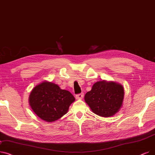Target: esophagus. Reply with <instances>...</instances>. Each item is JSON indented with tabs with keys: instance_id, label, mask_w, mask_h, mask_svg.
Here are the masks:
<instances>
[{
	"instance_id": "obj_1",
	"label": "esophagus",
	"mask_w": 155,
	"mask_h": 155,
	"mask_svg": "<svg viewBox=\"0 0 155 155\" xmlns=\"http://www.w3.org/2000/svg\"><path fill=\"white\" fill-rule=\"evenodd\" d=\"M84 93L78 94H77V95H76V98L77 99H82L84 97Z\"/></svg>"
}]
</instances>
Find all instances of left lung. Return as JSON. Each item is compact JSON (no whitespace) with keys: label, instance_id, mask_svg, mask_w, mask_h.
Returning <instances> with one entry per match:
<instances>
[{"label":"left lung","instance_id":"8db88e82","mask_svg":"<svg viewBox=\"0 0 155 155\" xmlns=\"http://www.w3.org/2000/svg\"><path fill=\"white\" fill-rule=\"evenodd\" d=\"M124 97L122 85L103 80L94 84L91 91L85 94L84 99L94 113L101 117H109L119 111Z\"/></svg>","mask_w":155,"mask_h":155}]
</instances>
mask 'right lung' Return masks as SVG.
I'll return each instance as SVG.
<instances>
[{"label":"right lung","mask_w":155,"mask_h":155,"mask_svg":"<svg viewBox=\"0 0 155 155\" xmlns=\"http://www.w3.org/2000/svg\"><path fill=\"white\" fill-rule=\"evenodd\" d=\"M75 100L69 91L48 82L35 87L29 97L33 111L39 118L48 122H54L65 115Z\"/></svg>","instance_id":"1"}]
</instances>
